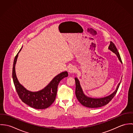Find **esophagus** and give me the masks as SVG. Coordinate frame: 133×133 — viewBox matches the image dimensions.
I'll return each mask as SVG.
<instances>
[{"mask_svg": "<svg viewBox=\"0 0 133 133\" xmlns=\"http://www.w3.org/2000/svg\"><path fill=\"white\" fill-rule=\"evenodd\" d=\"M76 68H75L74 66H71L69 69V73L70 74H72L76 72Z\"/></svg>", "mask_w": 133, "mask_h": 133, "instance_id": "esophagus-1", "label": "esophagus"}]
</instances>
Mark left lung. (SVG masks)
I'll list each match as a JSON object with an SVG mask.
<instances>
[{
    "label": "left lung",
    "mask_w": 133,
    "mask_h": 133,
    "mask_svg": "<svg viewBox=\"0 0 133 133\" xmlns=\"http://www.w3.org/2000/svg\"><path fill=\"white\" fill-rule=\"evenodd\" d=\"M109 49L114 53L117 56L118 58L119 61L121 63H122L120 54L115 45L114 43L112 41L110 42V44L109 46ZM75 83H76V90H75V94L76 97L79 102L84 107L90 108H97L103 107L108 103H109L111 100L114 98L115 94H116L118 89L119 87L120 82L118 84V86L114 92L108 96L101 98H93L89 97L84 95L82 90V88L80 86V82L79 80L75 78Z\"/></svg>",
    "instance_id": "obj_1"
}]
</instances>
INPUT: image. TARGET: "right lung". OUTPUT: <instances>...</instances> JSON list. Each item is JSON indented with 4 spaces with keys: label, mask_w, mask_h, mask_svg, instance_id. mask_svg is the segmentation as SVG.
Wrapping results in <instances>:
<instances>
[{
    "label": "right lung",
    "mask_w": 133,
    "mask_h": 133,
    "mask_svg": "<svg viewBox=\"0 0 133 133\" xmlns=\"http://www.w3.org/2000/svg\"><path fill=\"white\" fill-rule=\"evenodd\" d=\"M19 50L15 57L12 77L14 84L19 98L24 103L36 109H45L49 108L55 101L57 94V88L61 80L68 76L67 72H63L55 76L50 83L43 89L35 92L27 90L19 83L15 73V64L17 61Z\"/></svg>",
    "instance_id": "1"
}]
</instances>
